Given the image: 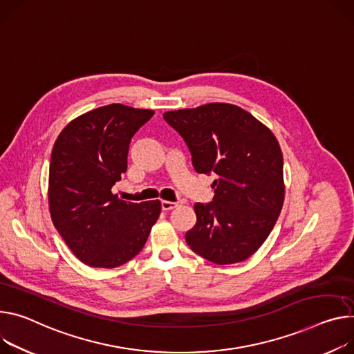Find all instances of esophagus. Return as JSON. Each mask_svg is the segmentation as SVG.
I'll return each instance as SVG.
<instances>
[{"label":"esophagus","instance_id":"obj_1","mask_svg":"<svg viewBox=\"0 0 354 354\" xmlns=\"http://www.w3.org/2000/svg\"><path fill=\"white\" fill-rule=\"evenodd\" d=\"M162 210H165V212H168V210H172V209H175L176 206H178V203H175V202H169V201H162Z\"/></svg>","mask_w":354,"mask_h":354}]
</instances>
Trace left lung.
Segmentation results:
<instances>
[{"label": "left lung", "instance_id": "obj_1", "mask_svg": "<svg viewBox=\"0 0 354 354\" xmlns=\"http://www.w3.org/2000/svg\"><path fill=\"white\" fill-rule=\"evenodd\" d=\"M185 140L199 174H216L210 203H196L186 243L203 259L227 266L247 260L281 213L283 159L272 131L239 106L209 103L164 113Z\"/></svg>", "mask_w": 354, "mask_h": 354}]
</instances>
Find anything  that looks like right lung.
I'll return each instance as SVG.
<instances>
[{
  "mask_svg": "<svg viewBox=\"0 0 354 354\" xmlns=\"http://www.w3.org/2000/svg\"><path fill=\"white\" fill-rule=\"evenodd\" d=\"M152 110L109 104L72 120L55 141L48 199L53 226L86 266L115 268L145 245L160 202H125L111 192L127 171L133 136Z\"/></svg>",
  "mask_w": 354,
  "mask_h": 354,
  "instance_id": "obj_1",
  "label": "right lung"
}]
</instances>
